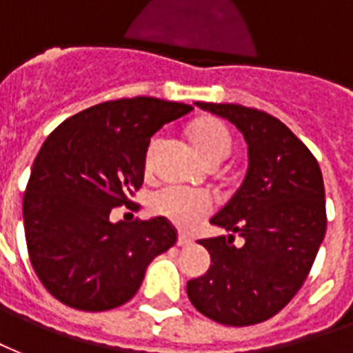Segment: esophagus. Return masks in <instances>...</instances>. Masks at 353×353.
Masks as SVG:
<instances>
[{
  "label": "esophagus",
  "instance_id": "1",
  "mask_svg": "<svg viewBox=\"0 0 353 353\" xmlns=\"http://www.w3.org/2000/svg\"><path fill=\"white\" fill-rule=\"evenodd\" d=\"M190 243H192V236H188V235H184V233H180L176 244H179V246H188Z\"/></svg>",
  "mask_w": 353,
  "mask_h": 353
}]
</instances>
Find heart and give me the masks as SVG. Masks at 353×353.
<instances>
[{"label":"heart","instance_id":"b5f03b06","mask_svg":"<svg viewBox=\"0 0 353 353\" xmlns=\"http://www.w3.org/2000/svg\"><path fill=\"white\" fill-rule=\"evenodd\" d=\"M190 135L207 165L216 163V161L222 163L233 146V139H231L228 128L214 118H205V120L194 123ZM156 141L158 139L152 141L150 150L146 156V167L150 165V152L156 145ZM148 207L154 214L163 216L182 230H192L203 216L210 212L212 197L207 192H199V190L163 186L150 195Z\"/></svg>","mask_w":353,"mask_h":353}]
</instances>
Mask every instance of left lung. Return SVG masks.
Masks as SVG:
<instances>
[{
  "instance_id": "obj_1",
  "label": "left lung",
  "mask_w": 353,
  "mask_h": 353,
  "mask_svg": "<svg viewBox=\"0 0 353 353\" xmlns=\"http://www.w3.org/2000/svg\"><path fill=\"white\" fill-rule=\"evenodd\" d=\"M230 120L248 145L243 184L210 218L230 235L201 239L210 269L188 297L210 320L244 327L269 320L307 280L327 228L325 190L312 152L279 118L233 103H195ZM243 236L241 247L234 235Z\"/></svg>"
}]
</instances>
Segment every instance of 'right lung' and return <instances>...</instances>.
<instances>
[{"instance_id":"obj_1","label":"right lung","mask_w":353,"mask_h":353,"mask_svg":"<svg viewBox=\"0 0 353 353\" xmlns=\"http://www.w3.org/2000/svg\"><path fill=\"white\" fill-rule=\"evenodd\" d=\"M194 109L156 97L94 105L46 137L26 186L24 233L33 271L77 310L117 308L137 293L146 267L176 243L163 216L110 222L145 180L150 137Z\"/></svg>"}]
</instances>
